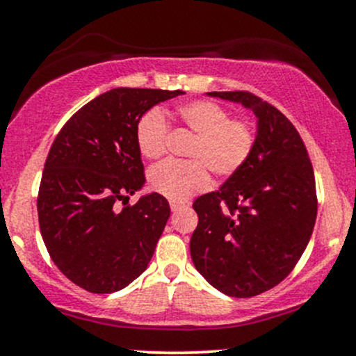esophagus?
Returning <instances> with one entry per match:
<instances>
[{
  "mask_svg": "<svg viewBox=\"0 0 356 356\" xmlns=\"http://www.w3.org/2000/svg\"><path fill=\"white\" fill-rule=\"evenodd\" d=\"M184 207H186V204H182V202H170V209H172V212L182 211Z\"/></svg>",
  "mask_w": 356,
  "mask_h": 356,
  "instance_id": "obj_1",
  "label": "esophagus"
}]
</instances>
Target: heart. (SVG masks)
<instances>
[{"label":"heart","instance_id":"obj_1","mask_svg":"<svg viewBox=\"0 0 356 356\" xmlns=\"http://www.w3.org/2000/svg\"><path fill=\"white\" fill-rule=\"evenodd\" d=\"M175 117L194 140L187 147V157L194 161H167L149 172L150 187L172 202H184L211 186L209 170L231 175L246 164L254 149V130L246 120L229 118V112L211 100H192L175 110ZM169 124L161 110L152 108L140 117L136 138L140 154L159 159L165 154Z\"/></svg>","mask_w":356,"mask_h":356}]
</instances>
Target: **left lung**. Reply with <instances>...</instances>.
<instances>
[{"mask_svg": "<svg viewBox=\"0 0 356 356\" xmlns=\"http://www.w3.org/2000/svg\"><path fill=\"white\" fill-rule=\"evenodd\" d=\"M257 118L251 155L219 191L192 204L195 269L227 296L251 298L284 280L308 246L316 220L314 174L295 125L249 92H207Z\"/></svg>", "mask_w": 356, "mask_h": 356, "instance_id": "1", "label": "left lung"}]
</instances>
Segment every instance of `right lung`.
I'll return each instance as SVG.
<instances>
[{"mask_svg":"<svg viewBox=\"0 0 356 356\" xmlns=\"http://www.w3.org/2000/svg\"><path fill=\"white\" fill-rule=\"evenodd\" d=\"M181 90L112 88L73 115L48 152L38 192L44 246L68 280L90 293H113L149 266L170 207L157 192L136 206L115 202L145 184L136 130L154 105Z\"/></svg>","mask_w":356,"mask_h":356,"instance_id":"right-lung-1","label":"right lung"}]
</instances>
